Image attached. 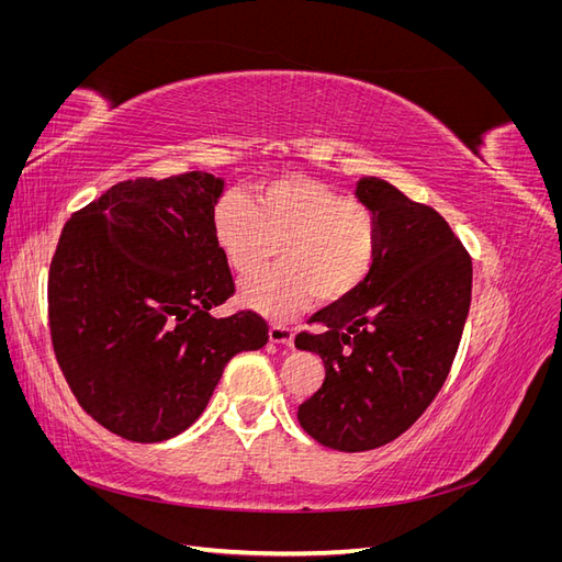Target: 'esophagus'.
Returning <instances> with one entry per match:
<instances>
[{
	"label": "esophagus",
	"mask_w": 562,
	"mask_h": 562,
	"mask_svg": "<svg viewBox=\"0 0 562 562\" xmlns=\"http://www.w3.org/2000/svg\"><path fill=\"white\" fill-rule=\"evenodd\" d=\"M295 333L285 326H271L269 328V342L271 345H283V347H293Z\"/></svg>",
	"instance_id": "1"
}]
</instances>
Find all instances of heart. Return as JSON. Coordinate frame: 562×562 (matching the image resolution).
I'll return each mask as SVG.
<instances>
[{
  "label": "heart",
  "mask_w": 562,
  "mask_h": 562,
  "mask_svg": "<svg viewBox=\"0 0 562 562\" xmlns=\"http://www.w3.org/2000/svg\"><path fill=\"white\" fill-rule=\"evenodd\" d=\"M215 244L236 277L262 269L281 246V269L246 279L239 302L271 321L302 314L321 295L337 302L359 288L378 255V220L337 187L285 176L248 201L227 194L213 211Z\"/></svg>",
  "instance_id": "heart-1"
}]
</instances>
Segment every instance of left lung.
I'll list each match as a JSON object with an SVG mask.
<instances>
[{
    "label": "left lung",
    "mask_w": 562,
    "mask_h": 562,
    "mask_svg": "<svg viewBox=\"0 0 562 562\" xmlns=\"http://www.w3.org/2000/svg\"><path fill=\"white\" fill-rule=\"evenodd\" d=\"M378 220L368 279L310 323L295 347L318 353L326 380L297 407L318 443L361 452L413 427L443 386L471 304V258L443 215L366 176L353 190Z\"/></svg>",
    "instance_id": "8db88e82"
}]
</instances>
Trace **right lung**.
<instances>
[{
    "mask_svg": "<svg viewBox=\"0 0 562 562\" xmlns=\"http://www.w3.org/2000/svg\"><path fill=\"white\" fill-rule=\"evenodd\" d=\"M223 192L206 171L119 182L70 217L50 260L63 375L83 411L135 443L184 431L232 356L267 345L258 314H209L234 293L213 234Z\"/></svg>",
    "mask_w": 562,
    "mask_h": 562,
    "instance_id": "1",
    "label": "right lung"
}]
</instances>
